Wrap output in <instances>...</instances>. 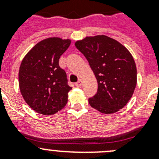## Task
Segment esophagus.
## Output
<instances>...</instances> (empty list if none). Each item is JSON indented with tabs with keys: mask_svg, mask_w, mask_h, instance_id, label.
<instances>
[{
	"mask_svg": "<svg viewBox=\"0 0 159 159\" xmlns=\"http://www.w3.org/2000/svg\"><path fill=\"white\" fill-rule=\"evenodd\" d=\"M82 80H80H80H78V82L77 83H75V86L76 87H81L82 86Z\"/></svg>",
	"mask_w": 159,
	"mask_h": 159,
	"instance_id": "esophagus-1",
	"label": "esophagus"
}]
</instances>
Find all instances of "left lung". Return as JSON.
Here are the masks:
<instances>
[{
  "label": "left lung",
  "instance_id": "left-lung-1",
  "mask_svg": "<svg viewBox=\"0 0 159 159\" xmlns=\"http://www.w3.org/2000/svg\"><path fill=\"white\" fill-rule=\"evenodd\" d=\"M75 45L88 60L98 83L96 94L88 99L89 104L104 114L122 109L131 98L137 83V69L130 52L103 35L86 37Z\"/></svg>",
  "mask_w": 159,
  "mask_h": 159
}]
</instances>
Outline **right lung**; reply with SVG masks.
Masks as SVG:
<instances>
[{
	"label": "right lung",
	"mask_w": 159,
	"mask_h": 159,
	"mask_svg": "<svg viewBox=\"0 0 159 159\" xmlns=\"http://www.w3.org/2000/svg\"><path fill=\"white\" fill-rule=\"evenodd\" d=\"M70 43V40L48 38L36 43L22 60L20 90L25 102L38 113L53 115L67 104L71 88L59 60Z\"/></svg>",
	"instance_id": "add662e5"
}]
</instances>
